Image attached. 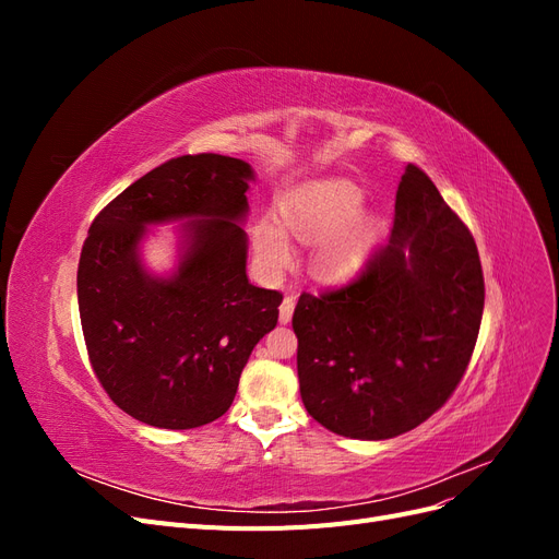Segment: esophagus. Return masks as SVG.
<instances>
[{
    "instance_id": "obj_1",
    "label": "esophagus",
    "mask_w": 559,
    "mask_h": 559,
    "mask_svg": "<svg viewBox=\"0 0 559 559\" xmlns=\"http://www.w3.org/2000/svg\"><path fill=\"white\" fill-rule=\"evenodd\" d=\"M294 308H296V298L284 296L282 306H280V324H289L292 317H294Z\"/></svg>"
}]
</instances>
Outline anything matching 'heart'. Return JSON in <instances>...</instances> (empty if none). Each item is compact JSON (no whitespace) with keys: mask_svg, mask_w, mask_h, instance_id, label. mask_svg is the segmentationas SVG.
Segmentation results:
<instances>
[{"mask_svg":"<svg viewBox=\"0 0 559 559\" xmlns=\"http://www.w3.org/2000/svg\"><path fill=\"white\" fill-rule=\"evenodd\" d=\"M364 195L357 186L331 179L300 186L282 202L284 224L306 242H319L312 270L324 282H345L368 263L378 245V216L359 212ZM253 247L267 270H280L292 261V240L273 216L253 228Z\"/></svg>","mask_w":559,"mask_h":559,"instance_id":"obj_1","label":"heart"}]
</instances>
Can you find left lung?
I'll return each mask as SVG.
<instances>
[{
  "mask_svg": "<svg viewBox=\"0 0 559 559\" xmlns=\"http://www.w3.org/2000/svg\"><path fill=\"white\" fill-rule=\"evenodd\" d=\"M478 247L433 181L408 165L394 228L361 275L294 310L306 411L337 436L384 441L419 427L460 384L478 341Z\"/></svg>",
  "mask_w": 559,
  "mask_h": 559,
  "instance_id": "8db88e82",
  "label": "left lung"
}]
</instances>
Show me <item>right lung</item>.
<instances>
[{"instance_id": "right-lung-1", "label": "right lung", "mask_w": 559, "mask_h": 559, "mask_svg": "<svg viewBox=\"0 0 559 559\" xmlns=\"http://www.w3.org/2000/svg\"><path fill=\"white\" fill-rule=\"evenodd\" d=\"M251 165L179 156L130 183L95 216L76 275L88 359L109 399L144 425L195 429L222 417L242 368L273 331L282 294L247 277ZM186 221L173 276H151L148 225Z\"/></svg>"}]
</instances>
